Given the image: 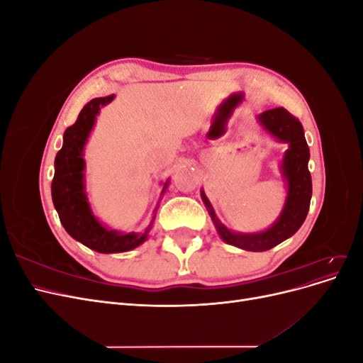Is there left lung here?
<instances>
[{
  "mask_svg": "<svg viewBox=\"0 0 363 363\" xmlns=\"http://www.w3.org/2000/svg\"><path fill=\"white\" fill-rule=\"evenodd\" d=\"M259 121L269 133L281 142L289 144V150L284 152L281 162L283 175L288 180V199L276 224L262 233L248 235L230 232L224 224L219 223L212 204L208 203L206 194L201 192L204 204L211 212L219 236L227 244L247 251H267L283 242L284 239L291 238L303 225L312 199V177L309 168H307L311 152L300 121L291 115L284 107L265 111L259 116Z\"/></svg>",
  "mask_w": 363,
  "mask_h": 363,
  "instance_id": "1",
  "label": "left lung"
}]
</instances>
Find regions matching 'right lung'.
<instances>
[{"mask_svg": "<svg viewBox=\"0 0 363 363\" xmlns=\"http://www.w3.org/2000/svg\"><path fill=\"white\" fill-rule=\"evenodd\" d=\"M113 95L94 98L79 113L75 123L65 130L63 147L54 160V179L51 183L52 203L59 213L65 230L82 242L98 252H124L133 250L147 239L145 233H118L107 230L92 215L87 204L83 184V148L95 123L100 107L112 101Z\"/></svg>", "mask_w": 363, "mask_h": 363, "instance_id": "1", "label": "right lung"}]
</instances>
